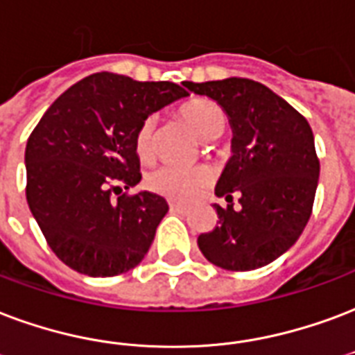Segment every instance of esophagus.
Wrapping results in <instances>:
<instances>
[{
  "label": "esophagus",
  "mask_w": 355,
  "mask_h": 355,
  "mask_svg": "<svg viewBox=\"0 0 355 355\" xmlns=\"http://www.w3.org/2000/svg\"><path fill=\"white\" fill-rule=\"evenodd\" d=\"M170 211H174V213H187L189 207L183 206V204H178V202H170Z\"/></svg>",
  "instance_id": "obj_1"
}]
</instances>
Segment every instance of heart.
Returning a JSON list of instances; mask_svg holds the SVG:
<instances>
[{"label":"heart","mask_w":355,"mask_h":355,"mask_svg":"<svg viewBox=\"0 0 355 355\" xmlns=\"http://www.w3.org/2000/svg\"><path fill=\"white\" fill-rule=\"evenodd\" d=\"M180 116L196 137L202 140H215L223 135L226 127V116L223 108L207 98H194L180 108ZM135 149L142 161H149L155 151V121L153 117L144 119L135 135ZM211 174L206 168H180L172 164L155 168L146 178L149 191L161 194L164 198L175 202H191L198 196L204 189L209 187Z\"/></svg>","instance_id":"obj_1"}]
</instances>
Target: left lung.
Wrapping results in <instances>:
<instances>
[{
	"mask_svg": "<svg viewBox=\"0 0 355 355\" xmlns=\"http://www.w3.org/2000/svg\"><path fill=\"white\" fill-rule=\"evenodd\" d=\"M196 95L217 101L230 121L232 153L215 194L217 226L200 234L198 247L228 271L268 266L297 241L313 213L320 161L311 125L300 112L249 78L183 82ZM232 196L242 204L233 209Z\"/></svg>",
	"mask_w": 355,
	"mask_h": 355,
	"instance_id": "8db88e82",
	"label": "left lung"
}]
</instances>
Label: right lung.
<instances>
[{"mask_svg":"<svg viewBox=\"0 0 355 355\" xmlns=\"http://www.w3.org/2000/svg\"><path fill=\"white\" fill-rule=\"evenodd\" d=\"M174 82L97 73L55 98L26 146V198L55 257L89 277L137 268L166 215L159 194H121L142 180L135 135L149 114L187 97Z\"/></svg>","mask_w":355,"mask_h":355,"instance_id":"right-lung-1","label":"right lung"}]
</instances>
